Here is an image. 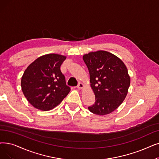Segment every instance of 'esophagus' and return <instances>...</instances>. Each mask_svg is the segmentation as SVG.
<instances>
[{
	"label": "esophagus",
	"instance_id": "esophagus-1",
	"mask_svg": "<svg viewBox=\"0 0 159 159\" xmlns=\"http://www.w3.org/2000/svg\"><path fill=\"white\" fill-rule=\"evenodd\" d=\"M77 88L78 89H82V88H84V84H82V83H81V82H79L78 86H77Z\"/></svg>",
	"mask_w": 159,
	"mask_h": 159
}]
</instances>
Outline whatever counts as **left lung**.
Segmentation results:
<instances>
[{
	"label": "left lung",
	"instance_id": "obj_1",
	"mask_svg": "<svg viewBox=\"0 0 159 159\" xmlns=\"http://www.w3.org/2000/svg\"><path fill=\"white\" fill-rule=\"evenodd\" d=\"M83 60L89 73L95 93L94 105L88 107L97 115H107L118 108L126 98L130 83L127 69L113 54L98 51L84 54Z\"/></svg>",
	"mask_w": 159,
	"mask_h": 159
}]
</instances>
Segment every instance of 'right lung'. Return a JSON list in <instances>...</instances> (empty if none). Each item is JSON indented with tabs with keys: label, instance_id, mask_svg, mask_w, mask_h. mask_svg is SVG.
<instances>
[{
	"label": "right lung",
	"instance_id": "add662e5",
	"mask_svg": "<svg viewBox=\"0 0 159 159\" xmlns=\"http://www.w3.org/2000/svg\"><path fill=\"white\" fill-rule=\"evenodd\" d=\"M66 57L57 54L41 56L29 66L21 78L22 91L37 109L47 111L58 105L70 92L60 66Z\"/></svg>",
	"mask_w": 159,
	"mask_h": 159
}]
</instances>
